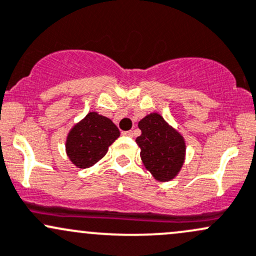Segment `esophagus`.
I'll return each instance as SVG.
<instances>
[{
	"label": "esophagus",
	"mask_w": 256,
	"mask_h": 256,
	"mask_svg": "<svg viewBox=\"0 0 256 256\" xmlns=\"http://www.w3.org/2000/svg\"><path fill=\"white\" fill-rule=\"evenodd\" d=\"M124 134V135H125V136H134V132H132V131H125V132H122Z\"/></svg>",
	"instance_id": "esophagus-1"
}]
</instances>
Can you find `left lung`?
<instances>
[{
	"label": "left lung",
	"instance_id": "8db88e82",
	"mask_svg": "<svg viewBox=\"0 0 256 256\" xmlns=\"http://www.w3.org/2000/svg\"><path fill=\"white\" fill-rule=\"evenodd\" d=\"M141 136L136 138L144 168L160 182H170L182 170L186 156L185 138L158 112L140 120Z\"/></svg>",
	"mask_w": 256,
	"mask_h": 256
}]
</instances>
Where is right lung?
<instances>
[{
	"label": "right lung",
	"instance_id": "add662e5",
	"mask_svg": "<svg viewBox=\"0 0 256 256\" xmlns=\"http://www.w3.org/2000/svg\"><path fill=\"white\" fill-rule=\"evenodd\" d=\"M119 136V128L109 118L90 112L68 131L64 150L68 160L77 168H90L106 154Z\"/></svg>",
	"mask_w": 256,
	"mask_h": 256
}]
</instances>
